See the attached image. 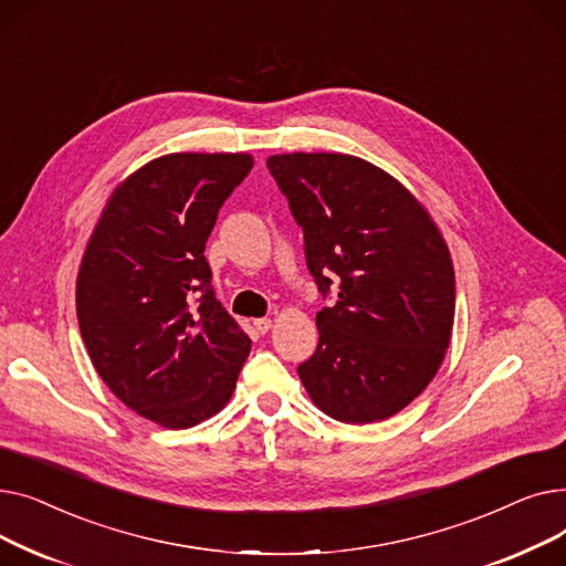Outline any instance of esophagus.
Masks as SVG:
<instances>
[{
	"instance_id": "esophagus-1",
	"label": "esophagus",
	"mask_w": 566,
	"mask_h": 566,
	"mask_svg": "<svg viewBox=\"0 0 566 566\" xmlns=\"http://www.w3.org/2000/svg\"><path fill=\"white\" fill-rule=\"evenodd\" d=\"M254 328H256L261 335H265L268 331L273 328V321L268 318V316H263V318H254Z\"/></svg>"
}]
</instances>
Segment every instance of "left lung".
<instances>
[{
  "label": "left lung",
  "instance_id": "left-lung-1",
  "mask_svg": "<svg viewBox=\"0 0 566 566\" xmlns=\"http://www.w3.org/2000/svg\"><path fill=\"white\" fill-rule=\"evenodd\" d=\"M268 169L305 231L318 291V346L298 367L310 399L333 420H388L422 395L454 325L450 248L392 174L348 154H277Z\"/></svg>",
  "mask_w": 566,
  "mask_h": 566
}]
</instances>
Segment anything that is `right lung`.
Wrapping results in <instances>:
<instances>
[{
    "instance_id": "right-lung-1",
    "label": "right lung",
    "mask_w": 566,
    "mask_h": 566,
    "mask_svg": "<svg viewBox=\"0 0 566 566\" xmlns=\"http://www.w3.org/2000/svg\"><path fill=\"white\" fill-rule=\"evenodd\" d=\"M252 165L250 154L154 158L114 188L84 248L75 303L88 358L116 399L158 427L213 418L250 355L203 250Z\"/></svg>"
}]
</instances>
